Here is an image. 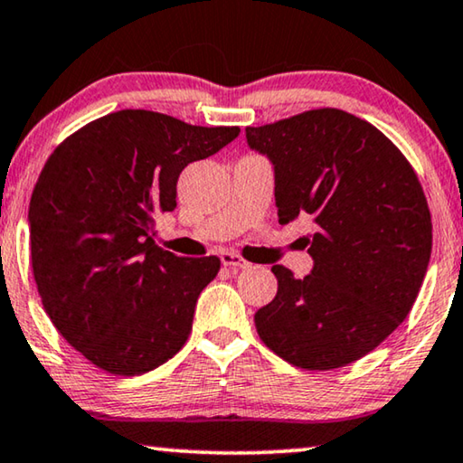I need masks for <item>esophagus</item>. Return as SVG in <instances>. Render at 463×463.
Returning <instances> with one entry per match:
<instances>
[{
	"mask_svg": "<svg viewBox=\"0 0 463 463\" xmlns=\"http://www.w3.org/2000/svg\"><path fill=\"white\" fill-rule=\"evenodd\" d=\"M221 263L230 267V269H248L250 267V263L236 252H221Z\"/></svg>",
	"mask_w": 463,
	"mask_h": 463,
	"instance_id": "esophagus-1",
	"label": "esophagus"
}]
</instances>
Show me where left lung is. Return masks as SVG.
Masks as SVG:
<instances>
[{
    "mask_svg": "<svg viewBox=\"0 0 463 463\" xmlns=\"http://www.w3.org/2000/svg\"><path fill=\"white\" fill-rule=\"evenodd\" d=\"M276 169L279 223L307 219L313 271L273 265L278 294L254 313L288 364L338 370L373 351L410 315L432 250V219L410 160L372 123L338 109L246 127Z\"/></svg>",
    "mask_w": 463,
    "mask_h": 463,
    "instance_id": "left-lung-1",
    "label": "left lung"
}]
</instances>
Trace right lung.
Instances as JSON below:
<instances>
[{
  "label": "right lung",
  "mask_w": 463,
  "mask_h": 463,
  "mask_svg": "<svg viewBox=\"0 0 463 463\" xmlns=\"http://www.w3.org/2000/svg\"><path fill=\"white\" fill-rule=\"evenodd\" d=\"M152 110H118L50 154L29 206L31 265L43 309L99 370L139 376L185 345L217 257H177L152 240L177 206V179L236 139Z\"/></svg>",
  "instance_id": "1"
}]
</instances>
